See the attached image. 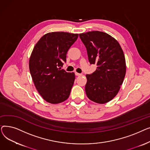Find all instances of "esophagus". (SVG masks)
I'll use <instances>...</instances> for the list:
<instances>
[{
    "mask_svg": "<svg viewBox=\"0 0 150 150\" xmlns=\"http://www.w3.org/2000/svg\"><path fill=\"white\" fill-rule=\"evenodd\" d=\"M75 75L76 76H81L82 74H79V73H77V72H75Z\"/></svg>",
    "mask_w": 150,
    "mask_h": 150,
    "instance_id": "34e87169",
    "label": "esophagus"
}]
</instances>
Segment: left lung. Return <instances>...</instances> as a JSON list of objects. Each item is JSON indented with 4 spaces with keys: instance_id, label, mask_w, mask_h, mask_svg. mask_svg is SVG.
<instances>
[{
    "instance_id": "left-lung-1",
    "label": "left lung",
    "mask_w": 150,
    "mask_h": 150,
    "mask_svg": "<svg viewBox=\"0 0 150 150\" xmlns=\"http://www.w3.org/2000/svg\"><path fill=\"white\" fill-rule=\"evenodd\" d=\"M79 36L87 50L89 62L98 66L95 72L86 75V96L95 103H108L117 96L124 80L123 51L116 39L106 33L92 31Z\"/></svg>"
}]
</instances>
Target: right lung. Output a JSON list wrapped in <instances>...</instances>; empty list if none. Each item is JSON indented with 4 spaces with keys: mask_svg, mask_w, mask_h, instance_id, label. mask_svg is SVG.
Listing matches in <instances>:
<instances>
[{
    "mask_svg": "<svg viewBox=\"0 0 150 150\" xmlns=\"http://www.w3.org/2000/svg\"><path fill=\"white\" fill-rule=\"evenodd\" d=\"M78 34L51 32L44 35L35 45L29 59V69L35 87L48 103L66 100L75 79L74 72L61 69L66 54Z\"/></svg>",
    "mask_w": 150,
    "mask_h": 150,
    "instance_id": "add662e5",
    "label": "right lung"
}]
</instances>
